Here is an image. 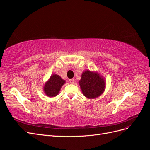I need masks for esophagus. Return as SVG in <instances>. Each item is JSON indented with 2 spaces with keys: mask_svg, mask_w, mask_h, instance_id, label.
I'll return each instance as SVG.
<instances>
[{
  "mask_svg": "<svg viewBox=\"0 0 150 150\" xmlns=\"http://www.w3.org/2000/svg\"><path fill=\"white\" fill-rule=\"evenodd\" d=\"M69 82H70V83H71V84H74V79H69Z\"/></svg>",
  "mask_w": 150,
  "mask_h": 150,
  "instance_id": "esophagus-1",
  "label": "esophagus"
}]
</instances>
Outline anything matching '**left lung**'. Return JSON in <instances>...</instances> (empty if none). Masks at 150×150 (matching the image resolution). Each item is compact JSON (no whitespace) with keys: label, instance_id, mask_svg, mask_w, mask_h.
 Returning a JSON list of instances; mask_svg holds the SVG:
<instances>
[{"label":"left lung","instance_id":"1","mask_svg":"<svg viewBox=\"0 0 150 150\" xmlns=\"http://www.w3.org/2000/svg\"><path fill=\"white\" fill-rule=\"evenodd\" d=\"M79 83L83 94L89 99L100 96L105 88L104 80L96 72L90 71L83 72Z\"/></svg>","mask_w":150,"mask_h":150}]
</instances>
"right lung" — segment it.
Instances as JSON below:
<instances>
[{
    "mask_svg": "<svg viewBox=\"0 0 150 150\" xmlns=\"http://www.w3.org/2000/svg\"><path fill=\"white\" fill-rule=\"evenodd\" d=\"M65 83V81L56 74L52 75L49 80L45 84L44 91L49 97H54L57 95L61 88V86Z\"/></svg>",
    "mask_w": 150,
    "mask_h": 150,
    "instance_id": "add662e5",
    "label": "right lung"
}]
</instances>
